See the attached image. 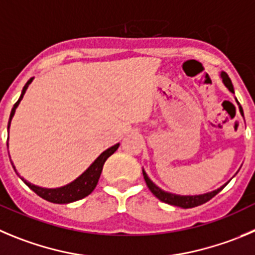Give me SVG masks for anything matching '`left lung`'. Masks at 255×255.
I'll use <instances>...</instances> for the list:
<instances>
[{
  "label": "left lung",
  "instance_id": "8db88e82",
  "mask_svg": "<svg viewBox=\"0 0 255 255\" xmlns=\"http://www.w3.org/2000/svg\"><path fill=\"white\" fill-rule=\"evenodd\" d=\"M220 77H221V79H223V83H224L225 87H227L228 89L230 90V92L234 93V88H233L232 80H230V78L228 77V74L224 73V71H221ZM235 101H237V99H235ZM237 103H238V106H239L240 114H242L243 118H244V113H243L242 106H240L239 102H238V101H237ZM142 172H143V177H144V181H146L147 186H148V189L151 190V192L154 195V196L157 197V199L161 200L162 203L168 204V205L178 206V208H182V209L195 208V206L203 205V204L208 203L209 200L213 199V197L215 196L216 194H219V192L224 189V187L227 186V185L229 184V181H230V180H229L227 184H224L223 186L219 187V189L214 190V191H210V192H206V194H201V195H177V194H172V192L165 191V190H162L161 187L157 186V185L154 184L153 181H152L151 178L148 177V175H147L146 171H144L143 168H142Z\"/></svg>",
  "mask_w": 255,
  "mask_h": 255
}]
</instances>
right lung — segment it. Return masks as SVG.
Returning <instances> with one entry per match:
<instances>
[{
	"instance_id": "1",
	"label": "right lung",
	"mask_w": 255,
	"mask_h": 255,
	"mask_svg": "<svg viewBox=\"0 0 255 255\" xmlns=\"http://www.w3.org/2000/svg\"><path fill=\"white\" fill-rule=\"evenodd\" d=\"M32 80H34V78H31V79L26 83L25 87H23V89H22V92H21L20 98H18V101L16 102L15 106H13L12 111H11V114H9V121H8V126H7V129H9V125H11L12 117L15 116L16 108L18 107L20 102L22 101L23 95H25V93H26V89H27L28 85L31 84V82H32ZM7 147H8V142H7ZM118 147H120V143H116L114 146L107 148L106 151L102 152V153L99 154L97 158H95L94 162H93L92 165H90L89 167H88L87 170H85L84 172L79 176V177L75 178V180H74V181H71L70 184L65 185V186L56 187V189H46V187H40V186H36V185H34V184H31V182L26 181L25 178L21 177V176L18 175L17 171H16V168H15V166H13V163L12 162L11 163H12L13 170H15L16 173L20 176L21 180H22V181L25 182V184L27 185V186L35 192V194L39 195L40 197H42V199L46 200V201H50V203H54V204H69V203H74V201H78V200H80V199H84L85 196H88L89 194H92L93 190L95 189V186H97V184H98V180H99V177H101V173H102V170H103L104 162H106L107 158H108L109 156H112V154H113L114 152L118 149ZM9 160H11V158H9Z\"/></svg>"
}]
</instances>
